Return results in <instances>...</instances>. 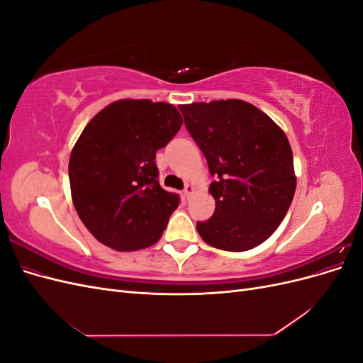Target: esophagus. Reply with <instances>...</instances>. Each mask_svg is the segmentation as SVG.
Segmentation results:
<instances>
[{"mask_svg":"<svg viewBox=\"0 0 363 363\" xmlns=\"http://www.w3.org/2000/svg\"><path fill=\"white\" fill-rule=\"evenodd\" d=\"M183 192H184V195H186V199H189L191 194L194 192L192 184H186V186H184V189H183Z\"/></svg>","mask_w":363,"mask_h":363,"instance_id":"obj_1","label":"esophagus"}]
</instances>
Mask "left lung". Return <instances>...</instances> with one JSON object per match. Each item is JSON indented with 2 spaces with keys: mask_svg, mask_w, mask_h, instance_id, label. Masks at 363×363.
I'll use <instances>...</instances> for the list:
<instances>
[{
  "mask_svg": "<svg viewBox=\"0 0 363 363\" xmlns=\"http://www.w3.org/2000/svg\"><path fill=\"white\" fill-rule=\"evenodd\" d=\"M186 130L215 179V213L196 223L206 244L247 251L276 232L295 194L292 150L274 121L250 103L180 106Z\"/></svg>",
  "mask_w": 363,
  "mask_h": 363,
  "instance_id": "8db88e82",
  "label": "left lung"
}]
</instances>
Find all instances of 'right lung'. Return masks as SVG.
Masks as SVG:
<instances>
[{
    "instance_id": "right-lung-1",
    "label": "right lung",
    "mask_w": 363,
    "mask_h": 363,
    "mask_svg": "<svg viewBox=\"0 0 363 363\" xmlns=\"http://www.w3.org/2000/svg\"><path fill=\"white\" fill-rule=\"evenodd\" d=\"M182 124L172 104L121 100L86 125L71 152L69 183L77 213L101 244L135 251L160 239L180 196L159 184L156 151Z\"/></svg>"
}]
</instances>
